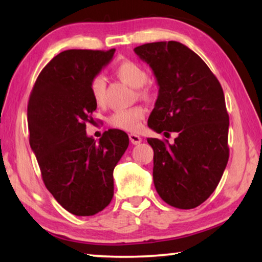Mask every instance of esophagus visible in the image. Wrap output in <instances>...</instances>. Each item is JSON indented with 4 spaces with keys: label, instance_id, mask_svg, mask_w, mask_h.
Masks as SVG:
<instances>
[{
    "label": "esophagus",
    "instance_id": "1",
    "mask_svg": "<svg viewBox=\"0 0 262 262\" xmlns=\"http://www.w3.org/2000/svg\"><path fill=\"white\" fill-rule=\"evenodd\" d=\"M128 138H130V142L132 143V144H139V143L142 142V137L141 136L136 135V134H130L128 135Z\"/></svg>",
    "mask_w": 262,
    "mask_h": 262
}]
</instances>
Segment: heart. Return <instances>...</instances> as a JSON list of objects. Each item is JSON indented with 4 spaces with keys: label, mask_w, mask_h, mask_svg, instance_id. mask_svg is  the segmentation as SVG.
<instances>
[{
    "label": "heart",
    "mask_w": 262,
    "mask_h": 262,
    "mask_svg": "<svg viewBox=\"0 0 262 262\" xmlns=\"http://www.w3.org/2000/svg\"><path fill=\"white\" fill-rule=\"evenodd\" d=\"M117 76L131 87L138 88V94L142 96L149 95L150 89L144 87L148 81V73L141 64L134 60H123L116 67ZM89 92L96 105L103 106L106 103L107 83L102 75H95L89 82ZM145 117V108L136 106L127 110H118L110 118L112 126L125 131H138L142 127V121Z\"/></svg>",
    "instance_id": "heart-1"
}]
</instances>
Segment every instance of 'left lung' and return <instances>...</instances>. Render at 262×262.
Returning a JSON list of instances; mask_svg holds the SVG:
<instances>
[{
    "instance_id": "8db88e82",
    "label": "left lung",
    "mask_w": 262,
    "mask_h": 262,
    "mask_svg": "<svg viewBox=\"0 0 262 262\" xmlns=\"http://www.w3.org/2000/svg\"><path fill=\"white\" fill-rule=\"evenodd\" d=\"M134 51L159 84L148 126L164 136L178 134L173 143L148 138L154 185L170 206L194 209L216 189L229 160L223 89L206 63L181 42H149Z\"/></svg>"
}]
</instances>
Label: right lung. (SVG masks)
<instances>
[{
	"label": "right lung",
	"mask_w": 262,
	"mask_h": 262,
	"mask_svg": "<svg viewBox=\"0 0 262 262\" xmlns=\"http://www.w3.org/2000/svg\"><path fill=\"white\" fill-rule=\"evenodd\" d=\"M114 52L116 49L60 52L39 74L28 101L30 145L42 181L75 216H93L111 203L114 167L128 146L121 130L105 131L99 142L85 132L96 110L89 82Z\"/></svg>",
	"instance_id": "1"
}]
</instances>
